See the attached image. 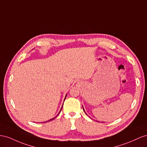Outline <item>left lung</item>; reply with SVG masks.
<instances>
[{
    "instance_id": "obj_1",
    "label": "left lung",
    "mask_w": 147,
    "mask_h": 147,
    "mask_svg": "<svg viewBox=\"0 0 147 147\" xmlns=\"http://www.w3.org/2000/svg\"><path fill=\"white\" fill-rule=\"evenodd\" d=\"M83 110H84V108H83Z\"/></svg>"
}]
</instances>
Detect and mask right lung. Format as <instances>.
<instances>
[{"label":"right lung","instance_id":"obj_1","mask_svg":"<svg viewBox=\"0 0 147 147\" xmlns=\"http://www.w3.org/2000/svg\"><path fill=\"white\" fill-rule=\"evenodd\" d=\"M66 96H65V98H66ZM62 107H63V106L61 107V110H60V112H59V113L61 112V109H62ZM59 113H58V114H59ZM58 115H57V116H58ZM56 118V117H55V118H52V119H50V120H49V121H51V120H53L54 118ZM47 121H46V122H47ZM45 123V122H44Z\"/></svg>","mask_w":147,"mask_h":147}]
</instances>
